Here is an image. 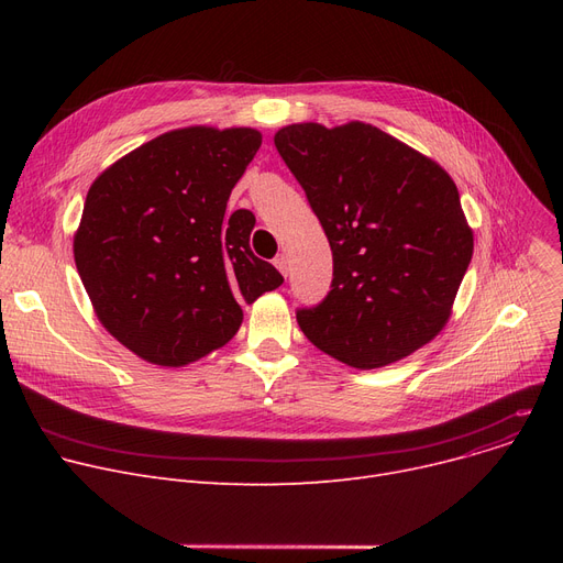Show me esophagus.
I'll return each mask as SVG.
<instances>
[{"mask_svg": "<svg viewBox=\"0 0 563 563\" xmlns=\"http://www.w3.org/2000/svg\"><path fill=\"white\" fill-rule=\"evenodd\" d=\"M274 264H276V269H278L283 276H287V272H289V260H287L285 253H280V255L274 260Z\"/></svg>", "mask_w": 563, "mask_h": 563, "instance_id": "1", "label": "esophagus"}]
</instances>
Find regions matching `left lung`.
<instances>
[{"label":"left lung","mask_w":563,"mask_h":563,"mask_svg":"<svg viewBox=\"0 0 563 563\" xmlns=\"http://www.w3.org/2000/svg\"><path fill=\"white\" fill-rule=\"evenodd\" d=\"M274 143L333 251L329 297L297 312L303 335L356 369L431 342L475 249L450 173L361 121L294 123Z\"/></svg>","instance_id":"8db88e82"}]
</instances>
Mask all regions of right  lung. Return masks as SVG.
<instances>
[{"label":"right lung","mask_w":563,"mask_h":563,"mask_svg":"<svg viewBox=\"0 0 563 563\" xmlns=\"http://www.w3.org/2000/svg\"><path fill=\"white\" fill-rule=\"evenodd\" d=\"M253 128L194 125L139 145L86 194L75 264L102 327L139 358L183 367L228 344L253 303L283 285L253 255L255 217L225 219L255 157Z\"/></svg>","instance_id":"obj_1"}]
</instances>
